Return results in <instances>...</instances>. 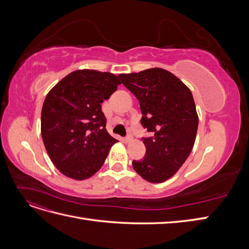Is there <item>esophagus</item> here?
<instances>
[{"label":"esophagus","instance_id":"1","mask_svg":"<svg viewBox=\"0 0 249 249\" xmlns=\"http://www.w3.org/2000/svg\"><path fill=\"white\" fill-rule=\"evenodd\" d=\"M132 139H133V137H132V136H126V137H124L122 140H123L124 143H127V142L132 141Z\"/></svg>","mask_w":249,"mask_h":249}]
</instances>
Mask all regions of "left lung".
Returning a JSON list of instances; mask_svg holds the SVG:
<instances>
[{"label": "left lung", "mask_w": 249, "mask_h": 249, "mask_svg": "<svg viewBox=\"0 0 249 249\" xmlns=\"http://www.w3.org/2000/svg\"><path fill=\"white\" fill-rule=\"evenodd\" d=\"M118 77L139 101L141 124L154 134L143 138L145 156L134 160L133 167L147 182L162 183L176 175L193 148L198 126L193 95L175 74L158 67Z\"/></svg>", "instance_id": "left-lung-1"}]
</instances>
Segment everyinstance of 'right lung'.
<instances>
[{
    "instance_id": "1",
    "label": "right lung",
    "mask_w": 249,
    "mask_h": 249,
    "mask_svg": "<svg viewBox=\"0 0 249 249\" xmlns=\"http://www.w3.org/2000/svg\"><path fill=\"white\" fill-rule=\"evenodd\" d=\"M119 84L111 72L79 70L50 90L41 110V136L62 175L82 180L103 166L117 140L106 130L101 104Z\"/></svg>"
}]
</instances>
